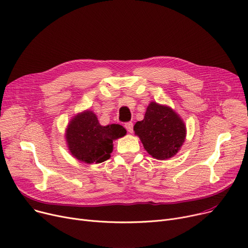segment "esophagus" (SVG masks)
Segmentation results:
<instances>
[{"label":"esophagus","instance_id":"1","mask_svg":"<svg viewBox=\"0 0 248 248\" xmlns=\"http://www.w3.org/2000/svg\"><path fill=\"white\" fill-rule=\"evenodd\" d=\"M124 126H125V128L127 129L128 133H133V130H134V124H133V123H131V122H127V123L124 124Z\"/></svg>","mask_w":248,"mask_h":248}]
</instances>
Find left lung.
<instances>
[{
  "label": "left lung",
  "instance_id": "left-lung-1",
  "mask_svg": "<svg viewBox=\"0 0 248 248\" xmlns=\"http://www.w3.org/2000/svg\"><path fill=\"white\" fill-rule=\"evenodd\" d=\"M134 130L145 151L157 159H168L179 151L186 139V125L169 107L151 103L144 119L138 122Z\"/></svg>",
  "mask_w": 248,
  "mask_h": 248
}]
</instances>
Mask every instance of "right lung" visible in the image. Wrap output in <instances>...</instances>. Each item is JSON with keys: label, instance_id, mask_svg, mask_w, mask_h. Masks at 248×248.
Segmentation results:
<instances>
[{"label": "right lung", "instance_id": "right-lung-1", "mask_svg": "<svg viewBox=\"0 0 248 248\" xmlns=\"http://www.w3.org/2000/svg\"><path fill=\"white\" fill-rule=\"evenodd\" d=\"M125 134V128L121 124L101 125L96 115L87 110L71 121L65 138L75 157L86 163H97L110 157L112 141Z\"/></svg>", "mask_w": 248, "mask_h": 248}]
</instances>
